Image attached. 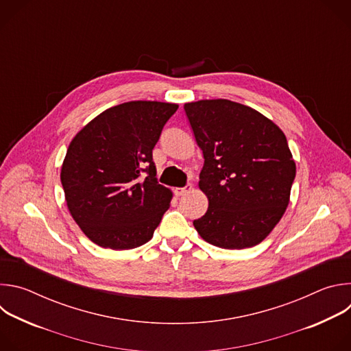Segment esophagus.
Listing matches in <instances>:
<instances>
[{"mask_svg":"<svg viewBox=\"0 0 351 351\" xmlns=\"http://www.w3.org/2000/svg\"><path fill=\"white\" fill-rule=\"evenodd\" d=\"M191 189H193L191 184H187V186H184V187H176V189H175V195H176V197H182V195L187 194Z\"/></svg>","mask_w":351,"mask_h":351,"instance_id":"1","label":"esophagus"}]
</instances>
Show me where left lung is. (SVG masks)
<instances>
[{
    "mask_svg": "<svg viewBox=\"0 0 351 351\" xmlns=\"http://www.w3.org/2000/svg\"><path fill=\"white\" fill-rule=\"evenodd\" d=\"M204 156L198 187L208 198L193 222L207 243L241 250L261 243L283 217L295 176L285 133L271 119L230 99L186 103Z\"/></svg>",
    "mask_w": 351,
    "mask_h": 351,
    "instance_id": "left-lung-1",
    "label": "left lung"
}]
</instances>
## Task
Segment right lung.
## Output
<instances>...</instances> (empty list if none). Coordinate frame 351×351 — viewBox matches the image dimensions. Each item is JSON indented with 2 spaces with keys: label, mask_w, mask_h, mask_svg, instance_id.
Instances as JSON below:
<instances>
[{
  "label": "right lung",
  "mask_w": 351,
  "mask_h": 351,
  "mask_svg": "<svg viewBox=\"0 0 351 351\" xmlns=\"http://www.w3.org/2000/svg\"><path fill=\"white\" fill-rule=\"evenodd\" d=\"M178 104L129 101L90 121L61 168L68 210L95 244L129 250L152 240L172 191L157 182L153 148Z\"/></svg>",
  "instance_id": "obj_1"
}]
</instances>
